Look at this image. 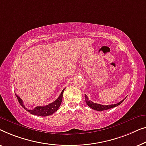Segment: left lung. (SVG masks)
Instances as JSON below:
<instances>
[{"label":"left lung","mask_w":146,"mask_h":146,"mask_svg":"<svg viewBox=\"0 0 146 146\" xmlns=\"http://www.w3.org/2000/svg\"><path fill=\"white\" fill-rule=\"evenodd\" d=\"M124 99L121 100L120 102H119L118 103L114 104H110V105H102V104H97L95 103V102H93V101H91V100H89L88 98V96L85 94V102L88 106H89L90 108H91L92 109H94L95 110H98V111H101V110H105L110 109V108H112L114 107H116V106L120 105V104L122 103V102L124 101Z\"/></svg>","instance_id":"left-lung-1"}]
</instances>
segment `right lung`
I'll return each instance as SVG.
<instances>
[{
    "instance_id": "right-lung-1",
    "label": "right lung",
    "mask_w": 146,
    "mask_h": 146,
    "mask_svg": "<svg viewBox=\"0 0 146 146\" xmlns=\"http://www.w3.org/2000/svg\"><path fill=\"white\" fill-rule=\"evenodd\" d=\"M64 90L65 89L61 91V93L59 97L57 98L55 101L52 102V103L44 106H36V107H35L34 109H32V110L26 108L25 107V106H24V104H23V101H22V100L17 95V94H15L16 97H17V99L18 100V102H19L20 105H21L26 110H27L28 112H30V114L37 115V116H50V115H52V114H53L54 112H55L57 110H58L59 107L61 105V102H62L63 93V91H64Z\"/></svg>"
}]
</instances>
